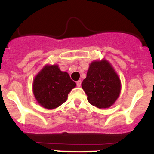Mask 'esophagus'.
Returning a JSON list of instances; mask_svg holds the SVG:
<instances>
[{
	"label": "esophagus",
	"mask_w": 154,
	"mask_h": 154,
	"mask_svg": "<svg viewBox=\"0 0 154 154\" xmlns=\"http://www.w3.org/2000/svg\"><path fill=\"white\" fill-rule=\"evenodd\" d=\"M76 84H77L78 87H80L81 85H82V81H81V80L78 81V82H76Z\"/></svg>",
	"instance_id": "1"
}]
</instances>
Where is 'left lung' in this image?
<instances>
[{
    "label": "left lung",
    "instance_id": "8db88e82",
    "mask_svg": "<svg viewBox=\"0 0 154 154\" xmlns=\"http://www.w3.org/2000/svg\"><path fill=\"white\" fill-rule=\"evenodd\" d=\"M82 86L89 103L98 109L109 108L121 90L120 78L109 62L104 59L91 62Z\"/></svg>",
    "mask_w": 154,
    "mask_h": 154
}]
</instances>
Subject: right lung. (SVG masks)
Returning <instances> with one entry per match:
<instances>
[{
    "label": "right lung",
    "mask_w": 154,
    "mask_h": 154,
    "mask_svg": "<svg viewBox=\"0 0 154 154\" xmlns=\"http://www.w3.org/2000/svg\"><path fill=\"white\" fill-rule=\"evenodd\" d=\"M33 93L37 102L47 109H54L67 100V95L76 84L58 64H46L34 79Z\"/></svg>",
    "instance_id": "1"
}]
</instances>
